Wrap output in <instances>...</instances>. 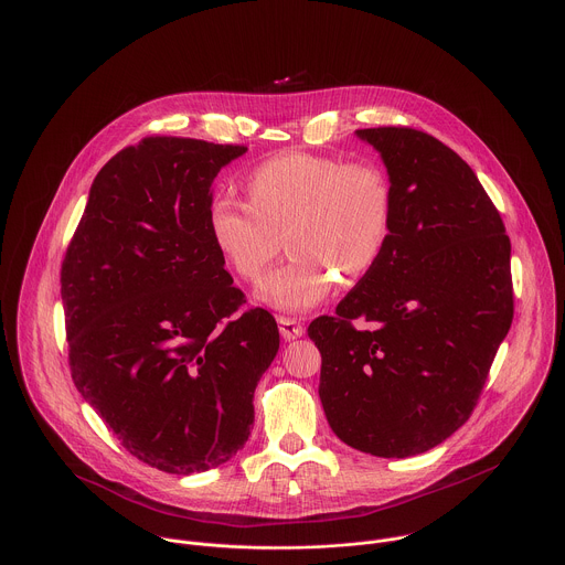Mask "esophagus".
I'll list each match as a JSON object with an SVG mask.
<instances>
[{"label":"esophagus","mask_w":565,"mask_h":565,"mask_svg":"<svg viewBox=\"0 0 565 565\" xmlns=\"http://www.w3.org/2000/svg\"><path fill=\"white\" fill-rule=\"evenodd\" d=\"M278 329H280V335H282L285 340H296V338H300V335L305 333V327H302L298 320L285 318V316L278 318Z\"/></svg>","instance_id":"34e87169"}]
</instances>
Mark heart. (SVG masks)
<instances>
[{"mask_svg":"<svg viewBox=\"0 0 565 565\" xmlns=\"http://www.w3.org/2000/svg\"><path fill=\"white\" fill-rule=\"evenodd\" d=\"M245 188L249 205L232 196L210 203L207 230L221 258L243 280L265 271L285 234L291 258L256 289V298L271 309H313L338 276L360 280L384 252L393 192L375 163L291 150L258 163Z\"/></svg>","mask_w":565,"mask_h":565,"instance_id":"heart-1","label":"heart"}]
</instances>
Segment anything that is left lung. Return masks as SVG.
<instances>
[{"mask_svg": "<svg viewBox=\"0 0 565 565\" xmlns=\"http://www.w3.org/2000/svg\"><path fill=\"white\" fill-rule=\"evenodd\" d=\"M393 221L375 267L309 324L331 430L375 457H411L472 413L512 322L510 241L470 166L435 137L369 128ZM355 319L373 330L352 327Z\"/></svg>", "mask_w": 565, "mask_h": 565, "instance_id": "left-lung-1", "label": "left lung"}]
</instances>
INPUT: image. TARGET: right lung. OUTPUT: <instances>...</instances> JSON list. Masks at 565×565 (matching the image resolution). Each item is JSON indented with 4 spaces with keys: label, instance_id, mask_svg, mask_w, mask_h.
<instances>
[{
    "label": "right lung",
    "instance_id": "right-lung-1",
    "mask_svg": "<svg viewBox=\"0 0 565 565\" xmlns=\"http://www.w3.org/2000/svg\"><path fill=\"white\" fill-rule=\"evenodd\" d=\"M243 146L150 137L95 177L62 265L77 391L141 461L190 475L230 461L280 335L245 302L207 230L216 174Z\"/></svg>",
    "mask_w": 565,
    "mask_h": 565
}]
</instances>
